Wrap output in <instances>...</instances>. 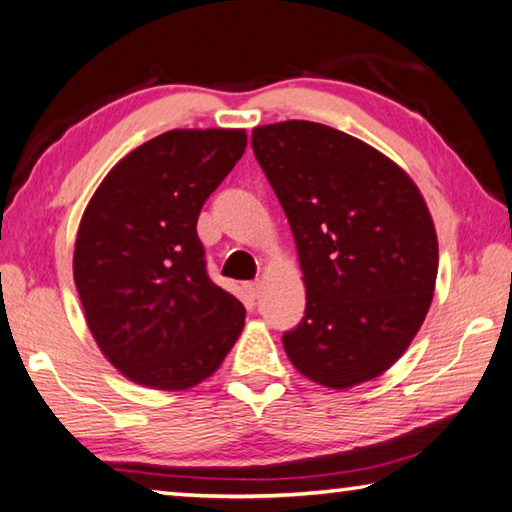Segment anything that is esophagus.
<instances>
[{"label": "esophagus", "mask_w": 512, "mask_h": 512, "mask_svg": "<svg viewBox=\"0 0 512 512\" xmlns=\"http://www.w3.org/2000/svg\"><path fill=\"white\" fill-rule=\"evenodd\" d=\"M245 290L249 292L251 299H256L258 295H261L263 286H261V281H249V283H245Z\"/></svg>", "instance_id": "34e87169"}]
</instances>
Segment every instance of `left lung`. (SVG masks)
Segmentation results:
<instances>
[{"instance_id": "1", "label": "left lung", "mask_w": 512, "mask_h": 512, "mask_svg": "<svg viewBox=\"0 0 512 512\" xmlns=\"http://www.w3.org/2000/svg\"><path fill=\"white\" fill-rule=\"evenodd\" d=\"M286 213L306 283L301 322L283 333L297 370L351 388L388 370L429 313L438 238L420 190L374 147L326 124L251 133Z\"/></svg>"}]
</instances>
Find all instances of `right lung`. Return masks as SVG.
I'll return each mask as SVG.
<instances>
[{
    "label": "right lung",
    "instance_id": "1",
    "mask_svg": "<svg viewBox=\"0 0 512 512\" xmlns=\"http://www.w3.org/2000/svg\"><path fill=\"white\" fill-rule=\"evenodd\" d=\"M242 129H174L124 156L92 195L74 247L88 329L131 381L186 390L211 376L245 306L211 281L201 206L245 154Z\"/></svg>",
    "mask_w": 512,
    "mask_h": 512
}]
</instances>
